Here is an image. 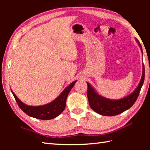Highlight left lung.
I'll return each mask as SVG.
<instances>
[{"instance_id":"obj_1","label":"left lung","mask_w":150,"mask_h":150,"mask_svg":"<svg viewBox=\"0 0 150 150\" xmlns=\"http://www.w3.org/2000/svg\"><path fill=\"white\" fill-rule=\"evenodd\" d=\"M136 41L142 51V48L139 41L138 40H136ZM142 67H143L142 76L138 87L130 95L123 98H121V99L112 100L103 97L98 95L92 86L87 83L88 88L87 95L90 107L96 113L99 114L100 115L107 116L118 115L130 108L136 101L139 93L140 92L141 88L143 85L144 77H145V68H144V64Z\"/></svg>"}]
</instances>
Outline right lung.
Masks as SVG:
<instances>
[{
    "label": "right lung",
    "instance_id": "obj_1",
    "mask_svg": "<svg viewBox=\"0 0 150 150\" xmlns=\"http://www.w3.org/2000/svg\"><path fill=\"white\" fill-rule=\"evenodd\" d=\"M76 82H77V81H73V83H71L68 87H66L62 91V93L60 94L59 96H57L52 102L42 106H34L27 105L22 103L17 97L13 91H11V92L16 101L18 105L27 115L35 118L41 119V120H51V119L57 117L64 110L67 96Z\"/></svg>",
    "mask_w": 150,
    "mask_h": 150
}]
</instances>
